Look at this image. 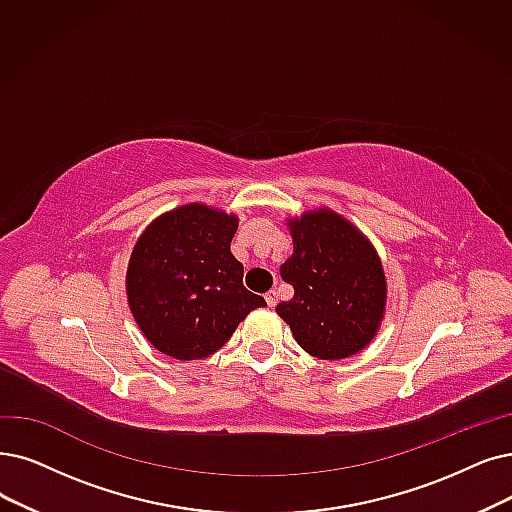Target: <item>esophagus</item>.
<instances>
[{
  "mask_svg": "<svg viewBox=\"0 0 512 512\" xmlns=\"http://www.w3.org/2000/svg\"><path fill=\"white\" fill-rule=\"evenodd\" d=\"M264 300H267V304L273 309V306L277 304V292H275V290H269L267 294H264Z\"/></svg>",
  "mask_w": 512,
  "mask_h": 512,
  "instance_id": "1",
  "label": "esophagus"
}]
</instances>
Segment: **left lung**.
Returning a JSON list of instances; mask_svg holds the SVG:
<instances>
[{
  "label": "left lung",
  "instance_id": "obj_1",
  "mask_svg": "<svg viewBox=\"0 0 512 512\" xmlns=\"http://www.w3.org/2000/svg\"><path fill=\"white\" fill-rule=\"evenodd\" d=\"M294 254L281 279L294 298L277 304L296 342L319 359H344L374 338L386 298L380 258L351 222L330 210L292 220Z\"/></svg>",
  "mask_w": 512,
  "mask_h": 512
}]
</instances>
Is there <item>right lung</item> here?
Returning <instances> with one entry per match:
<instances>
[{
	"label": "right lung",
	"mask_w": 512,
	"mask_h": 512,
	"mask_svg": "<svg viewBox=\"0 0 512 512\" xmlns=\"http://www.w3.org/2000/svg\"><path fill=\"white\" fill-rule=\"evenodd\" d=\"M235 231V216L189 203L136 241L126 277L130 311L163 355L210 357L245 315L267 306L243 288V264L231 254Z\"/></svg>",
	"instance_id": "right-lung-1"
}]
</instances>
